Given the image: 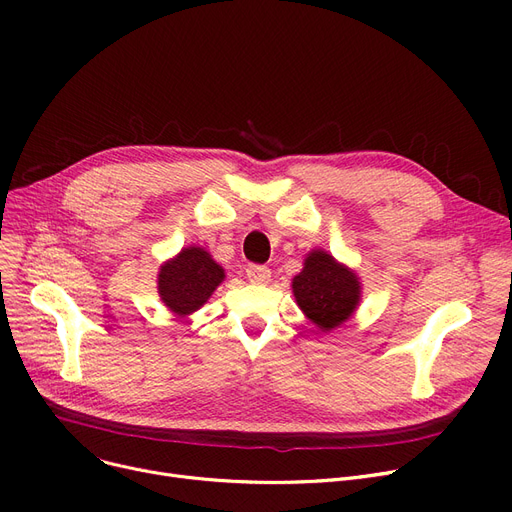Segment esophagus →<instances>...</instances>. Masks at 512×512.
<instances>
[{
    "label": "esophagus",
    "instance_id": "34e87169",
    "mask_svg": "<svg viewBox=\"0 0 512 512\" xmlns=\"http://www.w3.org/2000/svg\"><path fill=\"white\" fill-rule=\"evenodd\" d=\"M247 278L253 284H267L272 278V272H270V267H265V265H249L247 267Z\"/></svg>",
    "mask_w": 512,
    "mask_h": 512
}]
</instances>
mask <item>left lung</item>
<instances>
[{
  "mask_svg": "<svg viewBox=\"0 0 512 512\" xmlns=\"http://www.w3.org/2000/svg\"><path fill=\"white\" fill-rule=\"evenodd\" d=\"M292 294L317 330L332 332L355 315L361 303V280L326 249H313L303 270L292 278Z\"/></svg>",
  "mask_w": 512,
  "mask_h": 512,
  "instance_id": "obj_1",
  "label": "left lung"
}]
</instances>
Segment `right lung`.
I'll return each mask as SVG.
<instances>
[{"instance_id": "right-lung-1", "label": "right lung", "mask_w": 512, "mask_h": 512, "mask_svg": "<svg viewBox=\"0 0 512 512\" xmlns=\"http://www.w3.org/2000/svg\"><path fill=\"white\" fill-rule=\"evenodd\" d=\"M226 278L224 267L205 247H184L178 255L159 265V299L176 317L201 309Z\"/></svg>"}]
</instances>
